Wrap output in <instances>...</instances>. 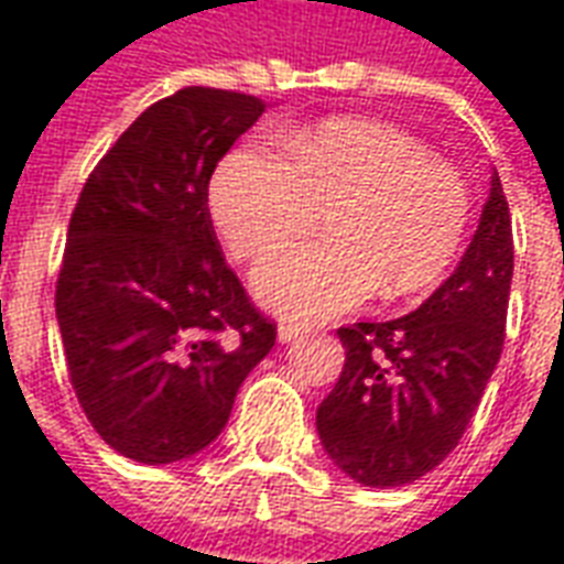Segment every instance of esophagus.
I'll return each mask as SVG.
<instances>
[{"label": "esophagus", "mask_w": 564, "mask_h": 564, "mask_svg": "<svg viewBox=\"0 0 564 564\" xmlns=\"http://www.w3.org/2000/svg\"><path fill=\"white\" fill-rule=\"evenodd\" d=\"M304 336H310V327L304 325L281 322V327H278V339H281V343H295V339H304Z\"/></svg>", "instance_id": "esophagus-1"}]
</instances>
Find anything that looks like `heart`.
<instances>
[{
  "instance_id": "obj_1",
  "label": "heart",
  "mask_w": 564,
  "mask_h": 564,
  "mask_svg": "<svg viewBox=\"0 0 564 564\" xmlns=\"http://www.w3.org/2000/svg\"><path fill=\"white\" fill-rule=\"evenodd\" d=\"M283 154L239 145L210 181V213L239 260L316 228L325 242L283 248L254 272V295L283 318L339 316L380 286L383 299L433 290L468 237L471 198L454 166L398 128L325 119L283 137Z\"/></svg>"
}]
</instances>
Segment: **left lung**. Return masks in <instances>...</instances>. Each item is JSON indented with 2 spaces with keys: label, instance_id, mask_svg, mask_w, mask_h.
<instances>
[{
  "label": "left lung",
  "instance_id": "obj_1",
  "mask_svg": "<svg viewBox=\"0 0 564 564\" xmlns=\"http://www.w3.org/2000/svg\"><path fill=\"white\" fill-rule=\"evenodd\" d=\"M512 257L509 204L491 172L480 225L454 274L415 313L336 330L345 366L316 430L354 482L403 486L459 445L503 351Z\"/></svg>",
  "mask_w": 564,
  "mask_h": 564
}]
</instances>
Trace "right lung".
Segmentation results:
<instances>
[{"mask_svg": "<svg viewBox=\"0 0 564 564\" xmlns=\"http://www.w3.org/2000/svg\"><path fill=\"white\" fill-rule=\"evenodd\" d=\"M265 101L184 87L131 122L84 184L66 234L55 313L84 415L145 465L219 436L274 325L221 257L207 210L216 163Z\"/></svg>", "mask_w": 564, "mask_h": 564, "instance_id": "obj_1", "label": "right lung"}]
</instances>
